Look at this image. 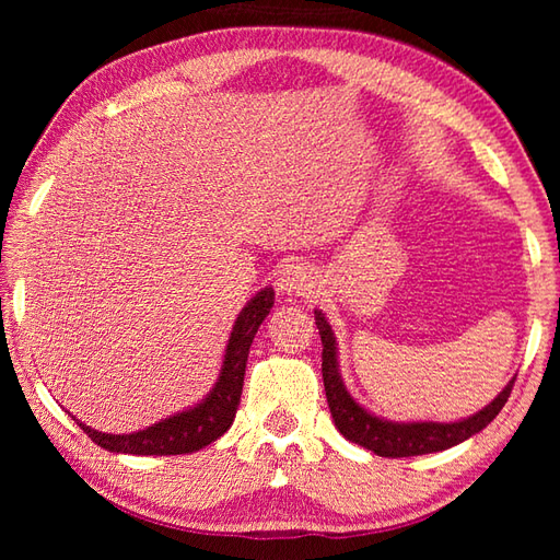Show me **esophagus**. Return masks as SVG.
I'll return each mask as SVG.
<instances>
[{
    "mask_svg": "<svg viewBox=\"0 0 560 560\" xmlns=\"http://www.w3.org/2000/svg\"><path fill=\"white\" fill-rule=\"evenodd\" d=\"M313 289H315L313 271L305 265H299V261L281 267V271L277 273V291L283 295H307L313 293Z\"/></svg>",
    "mask_w": 560,
    "mask_h": 560,
    "instance_id": "1",
    "label": "esophagus"
}]
</instances>
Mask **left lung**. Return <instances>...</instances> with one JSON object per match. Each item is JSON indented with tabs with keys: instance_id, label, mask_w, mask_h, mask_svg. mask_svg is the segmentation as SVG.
<instances>
[{
	"instance_id": "1",
	"label": "left lung",
	"mask_w": 560,
	"mask_h": 560,
	"mask_svg": "<svg viewBox=\"0 0 560 560\" xmlns=\"http://www.w3.org/2000/svg\"><path fill=\"white\" fill-rule=\"evenodd\" d=\"M315 325L319 329V339H323V380L327 392V404L331 411V419L339 428V433L351 440V443L361 445L365 450L375 452L380 457H413V455H428V452H440L452 445H459L464 440L477 435L489 425L498 411L505 407V401L513 392L515 377L510 380L505 389L498 395L489 407H483L469 419H462L455 423H438V421H387L365 411L359 401H355L347 385H343L339 363H337V339L331 331L327 317L315 311Z\"/></svg>"
}]
</instances>
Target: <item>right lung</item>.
I'll list each match as a JSON object with an SVG mask.
<instances>
[{
    "instance_id": "right-lung-1",
    "label": "right lung",
    "mask_w": 560,
    "mask_h": 560,
    "mask_svg": "<svg viewBox=\"0 0 560 560\" xmlns=\"http://www.w3.org/2000/svg\"><path fill=\"white\" fill-rule=\"evenodd\" d=\"M271 305L273 289L267 287L243 307L229 337V347H225L217 385H213V389L197 404V407H189L180 413L171 416V419H163L144 428V431L127 435L93 431L91 425L81 423L74 416H71V419L79 423L81 431L86 433L93 443L101 445L103 450L122 452V455H187V452L207 447L233 425L235 409L237 404H241L243 395L247 353L249 347H253V339L259 325L265 323V317L269 315Z\"/></svg>"
}]
</instances>
